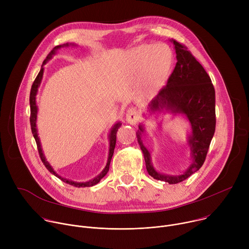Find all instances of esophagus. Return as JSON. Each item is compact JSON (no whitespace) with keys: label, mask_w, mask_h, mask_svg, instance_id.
Listing matches in <instances>:
<instances>
[{"label":"esophagus","mask_w":249,"mask_h":249,"mask_svg":"<svg viewBox=\"0 0 249 249\" xmlns=\"http://www.w3.org/2000/svg\"><path fill=\"white\" fill-rule=\"evenodd\" d=\"M141 116L139 111L136 108H129L126 112V120L128 123L135 125L139 120H140Z\"/></svg>","instance_id":"34e87169"}]
</instances>
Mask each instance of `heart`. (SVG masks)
<instances>
[{
  "mask_svg": "<svg viewBox=\"0 0 249 249\" xmlns=\"http://www.w3.org/2000/svg\"><path fill=\"white\" fill-rule=\"evenodd\" d=\"M156 49L155 73L159 79L162 80L168 75L171 69L173 63V55L171 49L165 44H159L155 47V50ZM155 50L151 45L142 46L135 51L134 56L142 66H147L150 64L151 67H154L153 54L155 53Z\"/></svg>",
  "mask_w": 249,
  "mask_h": 249,
  "instance_id": "heart-1",
  "label": "heart"
}]
</instances>
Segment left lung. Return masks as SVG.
<instances>
[{
	"mask_svg": "<svg viewBox=\"0 0 249 249\" xmlns=\"http://www.w3.org/2000/svg\"><path fill=\"white\" fill-rule=\"evenodd\" d=\"M176 53V65L167 84L149 104V113L166 110L173 115L183 114L191 124V134L187 145L193 159L190 166L178 175L158 172L152 164L151 154L144 146L142 135L144 125L140 124L136 132L138 143L144 154L148 173L157 180L169 184L179 183L203 165L216 129L215 89L202 65L187 47L176 40H170Z\"/></svg>",
	"mask_w": 249,
	"mask_h": 249,
	"instance_id": "1",
	"label": "left lung"
}]
</instances>
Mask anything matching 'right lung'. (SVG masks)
I'll return each mask as SVG.
<instances>
[{
  "label": "right lung",
  "mask_w": 249,
  "mask_h": 249,
  "mask_svg": "<svg viewBox=\"0 0 249 249\" xmlns=\"http://www.w3.org/2000/svg\"><path fill=\"white\" fill-rule=\"evenodd\" d=\"M69 45H75V44H69V43H66V44H62V45H58V46H55L51 52L47 55L46 59L43 61V64L41 66V69L39 71V73L37 75V77L35 78L32 86H31V89H30V96H29V103H30V126H31V132L33 134V137L35 139V142H36V145H37V149H38V153H39V156H40V159L43 162V164L46 166V168L52 173L54 174L55 176H57L59 179H61L62 181L70 184V185H73L75 187H90V186H93L95 184H97L101 178H103V177L106 175V173L108 172L109 170V165H110V161H111V159H112V156H113V153H114V148H115V145H116V133L118 131V128L121 126V123L120 122H117L110 130V134H109V155H108V160H107V163H106V166L104 167V169L96 176L94 177L93 179L88 181V182H75V181H72V180H69L67 178H64V177L60 176L58 173L55 172V170L52 168V166L50 165V163L46 160L45 159V156L43 155V152H42V148H41V144H40V140H39V137H38V134H37V128H36V118H37V105H36V93H37V90H38V88L40 86V83H41V80H42V77H43V72H44V68L43 66L52 58L53 55H55L56 51L58 49H60L61 47H68Z\"/></svg>",
  "instance_id": "obj_1"
}]
</instances>
